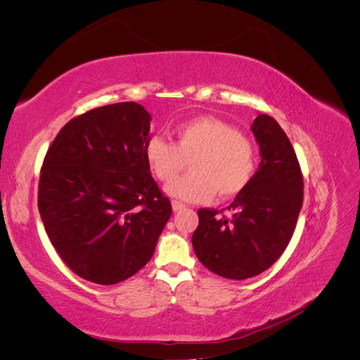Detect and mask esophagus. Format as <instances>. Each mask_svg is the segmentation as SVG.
Segmentation results:
<instances>
[{
  "instance_id": "34e87169",
  "label": "esophagus",
  "mask_w": 360,
  "mask_h": 360,
  "mask_svg": "<svg viewBox=\"0 0 360 360\" xmlns=\"http://www.w3.org/2000/svg\"><path fill=\"white\" fill-rule=\"evenodd\" d=\"M171 205H172V210H174V212H180V210L184 209V207H186V205H184V204L180 202V201H172Z\"/></svg>"
}]
</instances>
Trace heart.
Masks as SVG:
<instances>
[{"label":"heart","mask_w":360,"mask_h":360,"mask_svg":"<svg viewBox=\"0 0 360 360\" xmlns=\"http://www.w3.org/2000/svg\"><path fill=\"white\" fill-rule=\"evenodd\" d=\"M176 144L162 136H151L144 156L151 172L169 181L191 159L193 171L167 184L172 198L188 202L210 201L216 192L230 198L242 192L255 171V151L250 141L222 120L201 115L174 129Z\"/></svg>","instance_id":"b5f03b06"}]
</instances>
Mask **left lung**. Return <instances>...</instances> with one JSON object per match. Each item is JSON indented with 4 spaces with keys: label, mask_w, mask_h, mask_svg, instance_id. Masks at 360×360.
Wrapping results in <instances>:
<instances>
[{
    "label": "left lung",
    "mask_w": 360,
    "mask_h": 360,
    "mask_svg": "<svg viewBox=\"0 0 360 360\" xmlns=\"http://www.w3.org/2000/svg\"><path fill=\"white\" fill-rule=\"evenodd\" d=\"M250 130L259 147V165L228 207L231 219L198 210L192 236L204 267L228 279L263 274L288 246L303 202V179L288 136L275 118L258 114Z\"/></svg>",
    "instance_id": "8db88e82"
}]
</instances>
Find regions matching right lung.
Here are the masks:
<instances>
[{
    "instance_id": "add662e5",
    "label": "right lung",
    "mask_w": 360,
    "mask_h": 360,
    "mask_svg": "<svg viewBox=\"0 0 360 360\" xmlns=\"http://www.w3.org/2000/svg\"><path fill=\"white\" fill-rule=\"evenodd\" d=\"M151 115L135 102L96 108L53 139L43 160L39 212L76 275L118 284L153 257L172 209L150 174Z\"/></svg>"
}]
</instances>
